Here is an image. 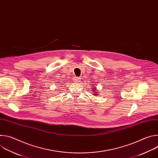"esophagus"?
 Segmentation results:
<instances>
[{"label": "esophagus", "mask_w": 158, "mask_h": 158, "mask_svg": "<svg viewBox=\"0 0 158 158\" xmlns=\"http://www.w3.org/2000/svg\"><path fill=\"white\" fill-rule=\"evenodd\" d=\"M80 81H81V78H80V77H76L74 78V81H75L76 82H79Z\"/></svg>", "instance_id": "1"}]
</instances>
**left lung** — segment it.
<instances>
[{
    "label": "left lung",
    "mask_w": 158,
    "mask_h": 158,
    "mask_svg": "<svg viewBox=\"0 0 158 158\" xmlns=\"http://www.w3.org/2000/svg\"><path fill=\"white\" fill-rule=\"evenodd\" d=\"M93 85H92V86ZM92 91H93V93H94V94L95 95V96H98V94L99 93V92L98 91H96V86H94L92 88Z\"/></svg>",
    "instance_id": "1"
}]
</instances>
